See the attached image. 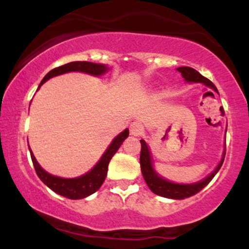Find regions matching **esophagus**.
I'll use <instances>...</instances> for the list:
<instances>
[{
  "mask_svg": "<svg viewBox=\"0 0 249 249\" xmlns=\"http://www.w3.org/2000/svg\"><path fill=\"white\" fill-rule=\"evenodd\" d=\"M142 131H144V126H142V124L141 122L136 121V122H132L130 124L131 136H134V137L141 136V134L142 133Z\"/></svg>",
  "mask_w": 249,
  "mask_h": 249,
  "instance_id": "34e87169",
  "label": "esophagus"
}]
</instances>
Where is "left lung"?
<instances>
[{
	"label": "left lung",
	"mask_w": 249,
	"mask_h": 249,
	"mask_svg": "<svg viewBox=\"0 0 249 249\" xmlns=\"http://www.w3.org/2000/svg\"><path fill=\"white\" fill-rule=\"evenodd\" d=\"M177 70L181 73L182 78L185 79L186 83H201L205 87L212 89L214 92H218V89L215 88V85L213 84L210 79L205 78L204 76H201L196 70H194L193 68L190 67H180L177 68ZM212 93V92H211ZM227 131V128H226ZM142 151H141V168H142V174L144 177L145 182L147 184L148 188L154 194L157 196H164V198L168 199H176V200H182L190 198V196H194L200 191L202 190L208 182L211 181L214 178L218 171L221 167L222 162H224L225 159V150H226V142L224 145V152H222V158L221 160L219 161V164L216 165V167L214 168L212 173H210L206 178H204L200 181L192 182V184H179V182H173L171 180H167L164 177H161L160 174L154 170L153 166V159L152 154H151L150 147H148L147 142L142 139Z\"/></svg>",
	"instance_id": "obj_1"
}]
</instances>
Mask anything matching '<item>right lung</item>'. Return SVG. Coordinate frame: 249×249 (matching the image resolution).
Segmentation results:
<instances>
[{
  "instance_id": "1",
  "label": "right lung",
  "mask_w": 249,
  "mask_h": 249,
  "mask_svg": "<svg viewBox=\"0 0 249 249\" xmlns=\"http://www.w3.org/2000/svg\"><path fill=\"white\" fill-rule=\"evenodd\" d=\"M108 70H110V68H108L107 64H99V63L91 62H71L49 71V72L44 76V78L42 79L41 84L38 85V89H37V90H39L42 84H44L45 82L49 81L50 78L63 75V73L83 72L95 77H101L103 75H105ZM127 137L128 128H125L123 132H121L118 136L113 138V141L111 142V144L108 145L107 150H105V152L103 153L101 159L97 161L95 166L91 168L90 171H88L87 173L82 174V176L79 177H76V178H62V177L53 176V174L47 172V171L38 164V161L36 160L29 144H28V146H29L31 160H33L34 167H35L38 178L55 193L59 194V196H65V198L68 199L77 200L87 198V196H91V194H93L96 191L99 190V187H101L103 182H104L105 177H107L108 162H110L111 158L115 156V153L118 151V148L121 147L123 142H124Z\"/></svg>"
}]
</instances>
